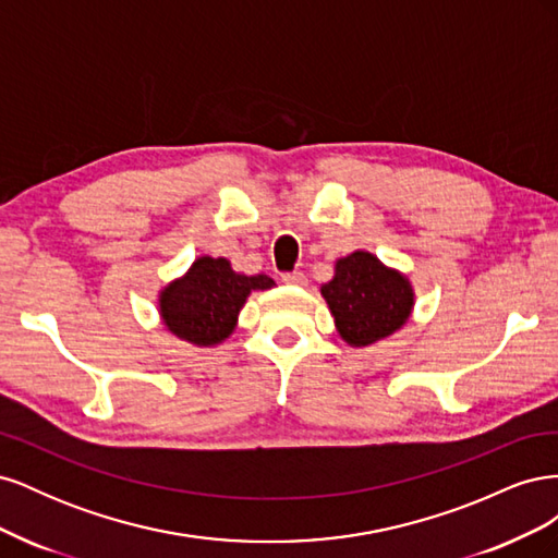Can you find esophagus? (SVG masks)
Masks as SVG:
<instances>
[{"mask_svg": "<svg viewBox=\"0 0 558 558\" xmlns=\"http://www.w3.org/2000/svg\"><path fill=\"white\" fill-rule=\"evenodd\" d=\"M281 281L289 283V286H307V277L302 275V272H286L281 277Z\"/></svg>", "mask_w": 558, "mask_h": 558, "instance_id": "esophagus-1", "label": "esophagus"}]
</instances>
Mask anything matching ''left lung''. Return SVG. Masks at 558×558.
<instances>
[{
	"label": "left lung",
	"mask_w": 558,
	"mask_h": 558,
	"mask_svg": "<svg viewBox=\"0 0 558 558\" xmlns=\"http://www.w3.org/2000/svg\"><path fill=\"white\" fill-rule=\"evenodd\" d=\"M337 332L349 347H369L400 330L414 310L410 279L367 251L335 263V277L320 286Z\"/></svg>",
	"instance_id": "1"
}]
</instances>
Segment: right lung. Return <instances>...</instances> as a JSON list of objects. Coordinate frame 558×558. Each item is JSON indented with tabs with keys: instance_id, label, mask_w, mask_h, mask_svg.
I'll list each match as a JSON object with an SVG mask.
<instances>
[{
	"instance_id": "add662e5",
	"label": "right lung",
	"mask_w": 558,
	"mask_h": 558,
	"mask_svg": "<svg viewBox=\"0 0 558 558\" xmlns=\"http://www.w3.org/2000/svg\"><path fill=\"white\" fill-rule=\"evenodd\" d=\"M267 275L234 272L230 260L199 256L189 272L165 286L158 295L162 326L183 342L216 347L232 335L251 291L272 289Z\"/></svg>"
}]
</instances>
